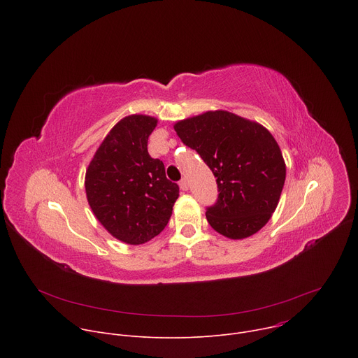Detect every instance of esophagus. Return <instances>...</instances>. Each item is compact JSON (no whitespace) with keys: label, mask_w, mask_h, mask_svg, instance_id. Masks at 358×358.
I'll return each instance as SVG.
<instances>
[{"label":"esophagus","mask_w":358,"mask_h":358,"mask_svg":"<svg viewBox=\"0 0 358 358\" xmlns=\"http://www.w3.org/2000/svg\"><path fill=\"white\" fill-rule=\"evenodd\" d=\"M180 188H181L182 191H187V189L189 188L188 181H187V180H181V181H180Z\"/></svg>","instance_id":"obj_1"}]
</instances>
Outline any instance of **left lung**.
I'll list each match as a JSON object with an SVG mask.
<instances>
[{"label":"left lung","mask_w":358,"mask_h":358,"mask_svg":"<svg viewBox=\"0 0 358 358\" xmlns=\"http://www.w3.org/2000/svg\"><path fill=\"white\" fill-rule=\"evenodd\" d=\"M217 177L218 201L207 221L229 239L264 228L275 213L286 178L280 147L262 124L227 110H211L174 124Z\"/></svg>","instance_id":"obj_1"}]
</instances>
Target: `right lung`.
<instances>
[{"label":"right lung","instance_id":"obj_1","mask_svg":"<svg viewBox=\"0 0 358 358\" xmlns=\"http://www.w3.org/2000/svg\"><path fill=\"white\" fill-rule=\"evenodd\" d=\"M157 119L130 115L117 122L96 150L85 189L96 220L116 239L140 245L169 224L180 188L147 151Z\"/></svg>","mask_w":358,"mask_h":358}]
</instances>
